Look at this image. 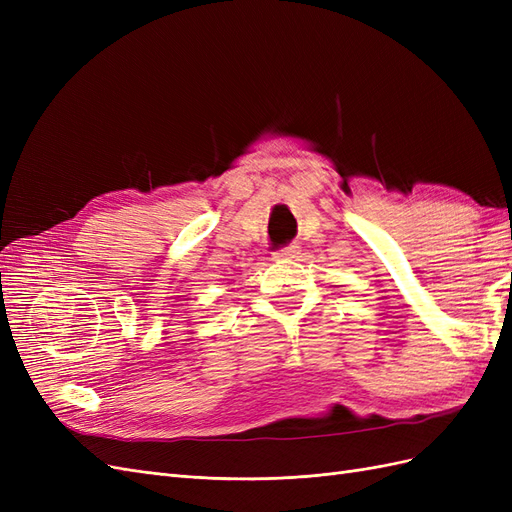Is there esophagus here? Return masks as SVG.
Listing matches in <instances>:
<instances>
[{"mask_svg":"<svg viewBox=\"0 0 512 512\" xmlns=\"http://www.w3.org/2000/svg\"><path fill=\"white\" fill-rule=\"evenodd\" d=\"M299 254V245H286L275 252V258H294Z\"/></svg>","mask_w":512,"mask_h":512,"instance_id":"34e87169","label":"esophagus"}]
</instances>
